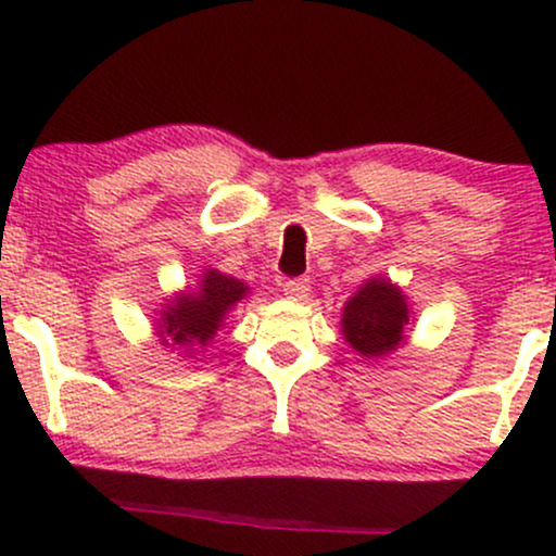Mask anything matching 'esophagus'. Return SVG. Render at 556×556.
<instances>
[{
  "mask_svg": "<svg viewBox=\"0 0 556 556\" xmlns=\"http://www.w3.org/2000/svg\"><path fill=\"white\" fill-rule=\"evenodd\" d=\"M309 291H312L309 278H293L283 283L286 299H291V302H306V299H309Z\"/></svg>",
  "mask_w": 556,
  "mask_h": 556,
  "instance_id": "esophagus-1",
  "label": "esophagus"
}]
</instances>
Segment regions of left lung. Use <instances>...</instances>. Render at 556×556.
I'll return each instance as SVG.
<instances>
[{
	"label": "left lung",
	"instance_id": "8db88e82",
	"mask_svg": "<svg viewBox=\"0 0 556 556\" xmlns=\"http://www.w3.org/2000/svg\"><path fill=\"white\" fill-rule=\"evenodd\" d=\"M410 317L414 312L406 291L390 278L377 276L345 302L341 336L362 358H384L406 343Z\"/></svg>",
	"mask_w": 556,
	"mask_h": 556
}]
</instances>
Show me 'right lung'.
I'll list each match as a JSON object with an SVG mask.
<instances>
[{"label":"right lung","mask_w":556,"mask_h":556,"mask_svg":"<svg viewBox=\"0 0 556 556\" xmlns=\"http://www.w3.org/2000/svg\"><path fill=\"white\" fill-rule=\"evenodd\" d=\"M250 286L244 280L226 276V273L205 267L200 273L198 286H187L176 291L166 304H161L155 323V338L163 349L179 351V356L194 358L207 349L215 332L224 328L228 312L241 299L250 296Z\"/></svg>","instance_id":"right-lung-1"}]
</instances>
